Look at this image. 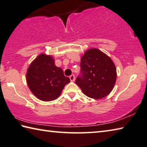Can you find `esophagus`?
<instances>
[{
	"mask_svg": "<svg viewBox=\"0 0 147 147\" xmlns=\"http://www.w3.org/2000/svg\"><path fill=\"white\" fill-rule=\"evenodd\" d=\"M75 79H76V77L74 75H71L69 76V79H70L71 81H75Z\"/></svg>",
	"mask_w": 147,
	"mask_h": 147,
	"instance_id": "esophagus-1",
	"label": "esophagus"
}]
</instances>
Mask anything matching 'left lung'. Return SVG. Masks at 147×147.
<instances>
[{"label": "left lung", "mask_w": 147, "mask_h": 147, "mask_svg": "<svg viewBox=\"0 0 147 147\" xmlns=\"http://www.w3.org/2000/svg\"><path fill=\"white\" fill-rule=\"evenodd\" d=\"M81 75L76 83L90 98L100 99L108 96L115 85L117 72L114 62L98 49L87 50L81 60Z\"/></svg>", "instance_id": "8db88e82"}]
</instances>
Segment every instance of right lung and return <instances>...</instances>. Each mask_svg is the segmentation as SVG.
<instances>
[{
    "label": "right lung",
    "mask_w": 147,
    "mask_h": 147,
    "mask_svg": "<svg viewBox=\"0 0 147 147\" xmlns=\"http://www.w3.org/2000/svg\"><path fill=\"white\" fill-rule=\"evenodd\" d=\"M26 81L31 92L38 99L50 101L58 98L70 80L64 76L63 69L55 66L52 57L41 53L30 64Z\"/></svg>",
    "instance_id": "right-lung-1"
}]
</instances>
